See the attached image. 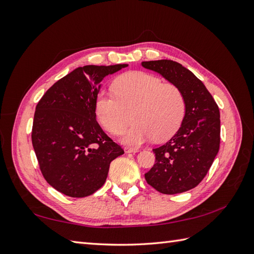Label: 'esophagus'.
I'll list each match as a JSON object with an SVG mask.
<instances>
[{
    "label": "esophagus",
    "instance_id": "obj_1",
    "mask_svg": "<svg viewBox=\"0 0 254 254\" xmlns=\"http://www.w3.org/2000/svg\"><path fill=\"white\" fill-rule=\"evenodd\" d=\"M137 148L135 147H124V152L127 154H130V153H136L137 152Z\"/></svg>",
    "mask_w": 254,
    "mask_h": 254
}]
</instances>
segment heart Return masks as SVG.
<instances>
[{
	"label": "heart",
	"mask_w": 254,
	"mask_h": 254,
	"mask_svg": "<svg viewBox=\"0 0 254 254\" xmlns=\"http://www.w3.org/2000/svg\"><path fill=\"white\" fill-rule=\"evenodd\" d=\"M113 93L101 90L95 100L99 122L111 134L124 132L122 139L128 145L142 144L154 138L163 142L180 127L186 115V98L172 83L142 71L122 74L112 84Z\"/></svg>",
	"instance_id": "b5f03b06"
}]
</instances>
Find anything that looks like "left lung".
Returning <instances> with one entry per match:
<instances>
[{"label":"left lung","mask_w":254,"mask_h":254,"mask_svg":"<svg viewBox=\"0 0 254 254\" xmlns=\"http://www.w3.org/2000/svg\"><path fill=\"white\" fill-rule=\"evenodd\" d=\"M142 65L177 85L186 98L181 127L168 142L153 149L155 165L145 174V180L164 194L189 191L204 179L218 153V106L201 80L180 63L158 60Z\"/></svg>","instance_id":"8db88e82"}]
</instances>
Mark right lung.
I'll return each instance as SVG.
<instances>
[{
    "instance_id": "obj_1",
    "label": "right lung",
    "mask_w": 254,
    "mask_h": 254,
    "mask_svg": "<svg viewBox=\"0 0 254 254\" xmlns=\"http://www.w3.org/2000/svg\"><path fill=\"white\" fill-rule=\"evenodd\" d=\"M127 66L75 68L38 102L32 146L47 182L67 196L84 197L99 190L110 163L124 153L96 121L95 100L104 77Z\"/></svg>"
}]
</instances>
